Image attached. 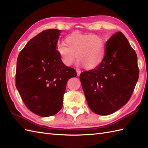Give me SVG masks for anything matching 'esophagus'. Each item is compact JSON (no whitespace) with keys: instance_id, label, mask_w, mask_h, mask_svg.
Wrapping results in <instances>:
<instances>
[{"instance_id":"34e87169","label":"esophagus","mask_w":148,"mask_h":148,"mask_svg":"<svg viewBox=\"0 0 148 148\" xmlns=\"http://www.w3.org/2000/svg\"><path fill=\"white\" fill-rule=\"evenodd\" d=\"M80 73H81V71L79 70H77V74L78 76H79Z\"/></svg>"}]
</instances>
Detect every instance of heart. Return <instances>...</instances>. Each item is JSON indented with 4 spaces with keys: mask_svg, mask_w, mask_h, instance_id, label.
I'll return each instance as SVG.
<instances>
[{
    "mask_svg": "<svg viewBox=\"0 0 148 148\" xmlns=\"http://www.w3.org/2000/svg\"><path fill=\"white\" fill-rule=\"evenodd\" d=\"M65 41L66 45L64 42L57 44V51L66 66L73 65L77 58L78 65L93 69L104 59L105 42L99 35L74 33L67 36Z\"/></svg>",
    "mask_w": 148,
    "mask_h": 148,
    "instance_id": "heart-1",
    "label": "heart"
}]
</instances>
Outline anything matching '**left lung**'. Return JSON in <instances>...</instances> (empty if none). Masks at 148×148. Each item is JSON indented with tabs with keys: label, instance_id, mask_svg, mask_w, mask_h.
<instances>
[{
	"label": "left lung",
	"instance_id": "left-lung-1",
	"mask_svg": "<svg viewBox=\"0 0 148 148\" xmlns=\"http://www.w3.org/2000/svg\"><path fill=\"white\" fill-rule=\"evenodd\" d=\"M138 77L136 52L121 32L107 41L101 64L79 75L89 107L102 115L112 114L127 104Z\"/></svg>",
	"mask_w": 148,
	"mask_h": 148
}]
</instances>
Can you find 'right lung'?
Returning a JSON list of instances; mask_svg holds the SVG:
<instances>
[{
    "label": "right lung",
    "instance_id": "add662e5",
    "mask_svg": "<svg viewBox=\"0 0 148 148\" xmlns=\"http://www.w3.org/2000/svg\"><path fill=\"white\" fill-rule=\"evenodd\" d=\"M60 33L57 29L42 31L29 40L17 59L16 87L28 109L42 117L61 110L66 83L77 77L57 51Z\"/></svg>",
    "mask_w": 148,
    "mask_h": 148
}]
</instances>
